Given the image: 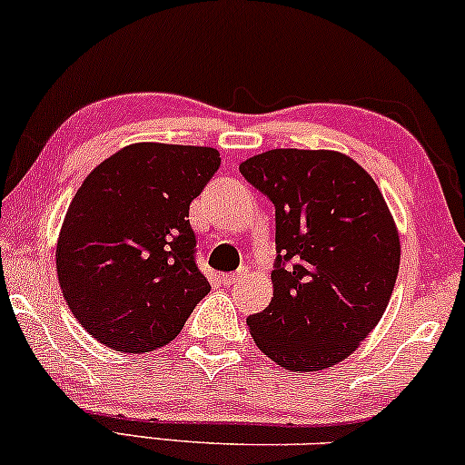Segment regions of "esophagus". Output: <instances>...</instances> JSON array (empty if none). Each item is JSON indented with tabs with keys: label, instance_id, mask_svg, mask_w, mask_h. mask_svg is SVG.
Segmentation results:
<instances>
[{
	"label": "esophagus",
	"instance_id": "34e87169",
	"mask_svg": "<svg viewBox=\"0 0 465 465\" xmlns=\"http://www.w3.org/2000/svg\"><path fill=\"white\" fill-rule=\"evenodd\" d=\"M244 274H246V270H238V272H227V274L221 276V281L225 285H233V283H238V281L242 279Z\"/></svg>",
	"mask_w": 465,
	"mask_h": 465
}]
</instances>
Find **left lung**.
<instances>
[{
  "label": "left lung",
  "instance_id": "1",
  "mask_svg": "<svg viewBox=\"0 0 465 465\" xmlns=\"http://www.w3.org/2000/svg\"><path fill=\"white\" fill-rule=\"evenodd\" d=\"M240 173L274 203L272 301L246 326L287 371H320L348 358L378 326L401 244L384 197L350 156L268 150Z\"/></svg>",
  "mask_w": 465,
  "mask_h": 465
}]
</instances>
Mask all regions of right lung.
<instances>
[{
    "instance_id": "1",
    "label": "right lung",
    "mask_w": 465,
    "mask_h": 465,
    "mask_svg": "<svg viewBox=\"0 0 465 465\" xmlns=\"http://www.w3.org/2000/svg\"><path fill=\"white\" fill-rule=\"evenodd\" d=\"M219 164L214 148L133 143L76 191L57 240V279L73 315L103 345L131 354L163 348L210 292L189 208Z\"/></svg>"
}]
</instances>
